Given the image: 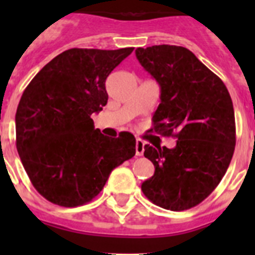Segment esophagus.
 Segmentation results:
<instances>
[{
  "label": "esophagus",
  "instance_id": "obj_1",
  "mask_svg": "<svg viewBox=\"0 0 255 255\" xmlns=\"http://www.w3.org/2000/svg\"><path fill=\"white\" fill-rule=\"evenodd\" d=\"M144 145H145V143H144L141 139H136V143H135V153H136V155H141L144 153Z\"/></svg>",
  "mask_w": 255,
  "mask_h": 255
}]
</instances>
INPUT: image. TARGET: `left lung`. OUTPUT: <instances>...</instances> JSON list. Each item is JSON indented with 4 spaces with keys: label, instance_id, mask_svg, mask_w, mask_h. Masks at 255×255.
<instances>
[{
    "label": "left lung",
    "instance_id": "left-lung-1",
    "mask_svg": "<svg viewBox=\"0 0 255 255\" xmlns=\"http://www.w3.org/2000/svg\"><path fill=\"white\" fill-rule=\"evenodd\" d=\"M135 55L161 88L153 130L177 138L171 149L144 145V157L155 170L141 190L164 209L193 208L215 190L233 158L236 131L231 97L224 82L185 47H139Z\"/></svg>",
    "mask_w": 255,
    "mask_h": 255
}]
</instances>
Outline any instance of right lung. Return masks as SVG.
Segmentation results:
<instances>
[{
  "label": "right lung",
  "mask_w": 255,
  "mask_h": 255,
  "mask_svg": "<svg viewBox=\"0 0 255 255\" xmlns=\"http://www.w3.org/2000/svg\"><path fill=\"white\" fill-rule=\"evenodd\" d=\"M132 49H67L22 93L15 116L17 153L33 186L51 203L91 202L111 171L135 155L134 135L110 139L91 117L107 105V76Z\"/></svg>",
  "instance_id": "obj_1"
}]
</instances>
